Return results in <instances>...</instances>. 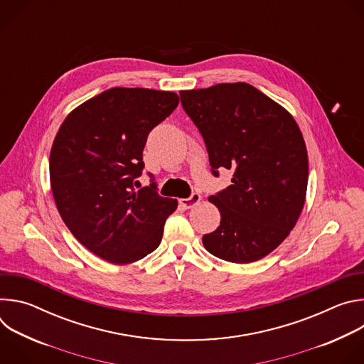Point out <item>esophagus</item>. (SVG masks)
Here are the masks:
<instances>
[{
  "label": "esophagus",
  "instance_id": "obj_1",
  "mask_svg": "<svg viewBox=\"0 0 364 364\" xmlns=\"http://www.w3.org/2000/svg\"><path fill=\"white\" fill-rule=\"evenodd\" d=\"M200 200H201V196L198 193H193L188 198H181L180 204H181L183 209H193L196 204L200 203Z\"/></svg>",
  "mask_w": 364,
  "mask_h": 364
}]
</instances>
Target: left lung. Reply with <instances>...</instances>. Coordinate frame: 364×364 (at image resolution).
<instances>
[{
    "label": "left lung",
    "instance_id": "obj_1",
    "mask_svg": "<svg viewBox=\"0 0 364 364\" xmlns=\"http://www.w3.org/2000/svg\"><path fill=\"white\" fill-rule=\"evenodd\" d=\"M180 97L204 139L213 176L233 173L232 184L209 197L222 219L203 245L228 262L259 261L285 240L302 212V134L285 108L245 82L181 90Z\"/></svg>",
    "mask_w": 364,
    "mask_h": 364
}]
</instances>
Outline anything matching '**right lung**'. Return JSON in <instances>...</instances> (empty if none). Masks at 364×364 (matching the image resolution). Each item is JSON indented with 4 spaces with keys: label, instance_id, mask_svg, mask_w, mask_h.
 <instances>
[{
    "label": "right lung",
    "instance_id": "right-lung-1",
    "mask_svg": "<svg viewBox=\"0 0 364 364\" xmlns=\"http://www.w3.org/2000/svg\"><path fill=\"white\" fill-rule=\"evenodd\" d=\"M178 100L174 92L112 87L73 109L53 141L50 184L58 210L72 235L111 264H132L157 249L177 209L157 184L136 190L135 180L148 134Z\"/></svg>",
    "mask_w": 364,
    "mask_h": 364
}]
</instances>
